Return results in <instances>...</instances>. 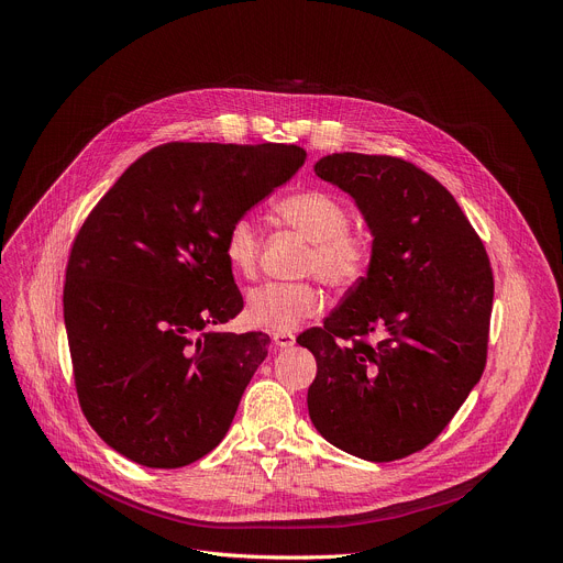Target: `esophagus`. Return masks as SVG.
Returning <instances> with one entry per match:
<instances>
[{"label":"esophagus","mask_w":563,"mask_h":563,"mask_svg":"<svg viewBox=\"0 0 563 563\" xmlns=\"http://www.w3.org/2000/svg\"><path fill=\"white\" fill-rule=\"evenodd\" d=\"M272 340L278 349H287V346L294 344V340H297V338H294V333H272Z\"/></svg>","instance_id":"esophagus-1"}]
</instances>
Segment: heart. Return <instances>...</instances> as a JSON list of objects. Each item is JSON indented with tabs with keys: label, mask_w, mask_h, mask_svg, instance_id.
Instances as JSON below:
<instances>
[{
	"label": "heart",
	"mask_w": 563,
	"mask_h": 563,
	"mask_svg": "<svg viewBox=\"0 0 563 563\" xmlns=\"http://www.w3.org/2000/svg\"><path fill=\"white\" fill-rule=\"evenodd\" d=\"M276 214L312 242L306 260L308 274H317L335 289H351L365 280L374 249L365 232L349 228L351 214L344 200L329 191L306 189L280 198ZM223 255L234 274L255 276L260 232L251 217L232 219L223 234ZM321 306V291L312 283H269L251 291L249 319L266 331L289 333L314 317Z\"/></svg>",
	"instance_id": "b5f03b06"
}]
</instances>
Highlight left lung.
Here are the masks:
<instances>
[{
    "mask_svg": "<svg viewBox=\"0 0 563 563\" xmlns=\"http://www.w3.org/2000/svg\"><path fill=\"white\" fill-rule=\"evenodd\" d=\"M314 173L356 198L374 257L323 327L297 340L317 361L310 420L353 456L397 461L433 442L484 374L490 260L454 196L416 164L333 153Z\"/></svg>",
    "mask_w": 563,
    "mask_h": 563,
    "instance_id": "left-lung-1",
    "label": "left lung"
}]
</instances>
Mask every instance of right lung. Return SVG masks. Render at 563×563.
Wrapping results in <instances>:
<instances>
[{"label": "right lung", "instance_id": "add662e5", "mask_svg": "<svg viewBox=\"0 0 563 563\" xmlns=\"http://www.w3.org/2000/svg\"><path fill=\"white\" fill-rule=\"evenodd\" d=\"M303 159L285 143H164L84 219L64 319L81 412L118 454L170 470L225 435L272 340L217 329L244 308L223 234Z\"/></svg>", "mask_w": 563, "mask_h": 563}]
</instances>
